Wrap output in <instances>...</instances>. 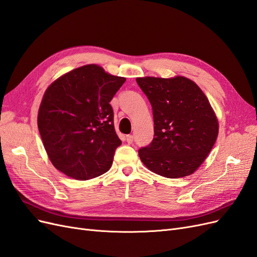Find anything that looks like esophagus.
Segmentation results:
<instances>
[{"label": "esophagus", "mask_w": 257, "mask_h": 257, "mask_svg": "<svg viewBox=\"0 0 257 257\" xmlns=\"http://www.w3.org/2000/svg\"><path fill=\"white\" fill-rule=\"evenodd\" d=\"M126 142H127V144H133V142H134V136L133 135H127L126 136Z\"/></svg>", "instance_id": "34e87169"}]
</instances>
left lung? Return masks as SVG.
I'll list each match as a JSON object with an SVG mask.
<instances>
[{"instance_id": "1", "label": "left lung", "mask_w": 257, "mask_h": 257, "mask_svg": "<svg viewBox=\"0 0 257 257\" xmlns=\"http://www.w3.org/2000/svg\"><path fill=\"white\" fill-rule=\"evenodd\" d=\"M152 106L154 137L138 150L151 172L166 178L192 175L216 141L219 124L207 96L182 76L136 78Z\"/></svg>"}]
</instances>
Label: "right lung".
<instances>
[{
	"label": "right lung",
	"mask_w": 257,
	"mask_h": 257,
	"mask_svg": "<svg viewBox=\"0 0 257 257\" xmlns=\"http://www.w3.org/2000/svg\"><path fill=\"white\" fill-rule=\"evenodd\" d=\"M124 81L89 64L61 76L46 90L37 125L46 152L61 173L89 180L109 170L122 144L109 103Z\"/></svg>",
	"instance_id": "add662e5"
}]
</instances>
